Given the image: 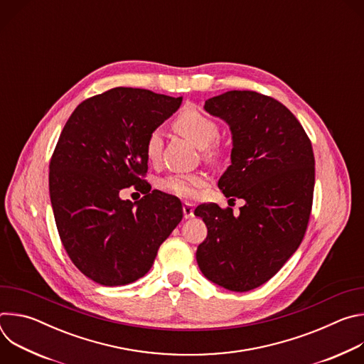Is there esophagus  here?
Masks as SVG:
<instances>
[{
	"label": "esophagus",
	"mask_w": 364,
	"mask_h": 364,
	"mask_svg": "<svg viewBox=\"0 0 364 364\" xmlns=\"http://www.w3.org/2000/svg\"><path fill=\"white\" fill-rule=\"evenodd\" d=\"M183 215H184V219H190L194 216V207L191 203L183 204Z\"/></svg>",
	"instance_id": "34e87169"
}]
</instances>
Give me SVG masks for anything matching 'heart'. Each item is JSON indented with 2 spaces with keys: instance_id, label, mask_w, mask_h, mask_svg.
I'll use <instances>...</instances> for the list:
<instances>
[{
  "instance_id": "heart-1",
  "label": "heart",
  "mask_w": 364,
  "mask_h": 364,
  "mask_svg": "<svg viewBox=\"0 0 364 364\" xmlns=\"http://www.w3.org/2000/svg\"><path fill=\"white\" fill-rule=\"evenodd\" d=\"M174 128L181 135L188 138L198 148H205L207 154H216V149L207 148L219 135L218 124L207 115L188 109L180 114L174 121ZM163 149V138L159 131H152L145 141V155L149 161H157ZM204 184V176L201 174H177L167 177L161 181V188L178 196V197H194L198 188Z\"/></svg>"
}]
</instances>
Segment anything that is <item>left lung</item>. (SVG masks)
Here are the masks:
<instances>
[{
  "label": "left lung",
  "mask_w": 364,
  "mask_h": 364,
  "mask_svg": "<svg viewBox=\"0 0 364 364\" xmlns=\"http://www.w3.org/2000/svg\"><path fill=\"white\" fill-rule=\"evenodd\" d=\"M204 109L232 131V164L218 186L246 203L239 215L215 203L197 205L207 237L196 259L209 281L246 292L269 281L304 239L316 183L313 145L294 114L267 95L230 90L207 99Z\"/></svg>",
  "instance_id": "obj_1"
}]
</instances>
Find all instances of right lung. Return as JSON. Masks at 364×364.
<instances>
[{"mask_svg":"<svg viewBox=\"0 0 364 364\" xmlns=\"http://www.w3.org/2000/svg\"><path fill=\"white\" fill-rule=\"evenodd\" d=\"M183 97L114 87L83 100L68 119L50 160L48 190L60 240L75 267L96 284L142 278L183 219L177 197L152 190L145 141ZM146 196L132 203L119 191Z\"/></svg>","mask_w":364,"mask_h":364,"instance_id":"obj_1","label":"right lung"}]
</instances>
